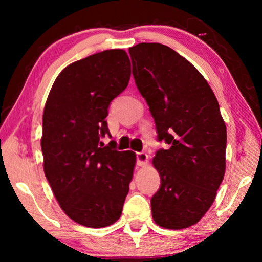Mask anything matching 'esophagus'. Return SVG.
<instances>
[{
    "label": "esophagus",
    "instance_id": "34e87169",
    "mask_svg": "<svg viewBox=\"0 0 262 262\" xmlns=\"http://www.w3.org/2000/svg\"><path fill=\"white\" fill-rule=\"evenodd\" d=\"M137 165L139 166H147L149 162V156L145 152H137L136 154Z\"/></svg>",
    "mask_w": 262,
    "mask_h": 262
}]
</instances>
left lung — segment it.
<instances>
[{
	"label": "left lung",
	"instance_id": "1",
	"mask_svg": "<svg viewBox=\"0 0 262 262\" xmlns=\"http://www.w3.org/2000/svg\"><path fill=\"white\" fill-rule=\"evenodd\" d=\"M129 54L158 140L171 145L152 158L161 176L152 219L164 229L192 227L209 210L225 173L227 126L219 101L201 73L172 48L141 42Z\"/></svg>",
	"mask_w": 262,
	"mask_h": 262
}]
</instances>
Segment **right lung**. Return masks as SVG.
Instances as JSON below:
<instances>
[{"label": "right lung", "mask_w": 262, "mask_h": 262, "mask_svg": "<svg viewBox=\"0 0 262 262\" xmlns=\"http://www.w3.org/2000/svg\"><path fill=\"white\" fill-rule=\"evenodd\" d=\"M130 78L123 50H107L67 66L53 83L42 114L43 172L61 209L88 228H105L121 216L136 154L118 151L107 108ZM101 143V142H100Z\"/></svg>", "instance_id": "add662e5"}]
</instances>
